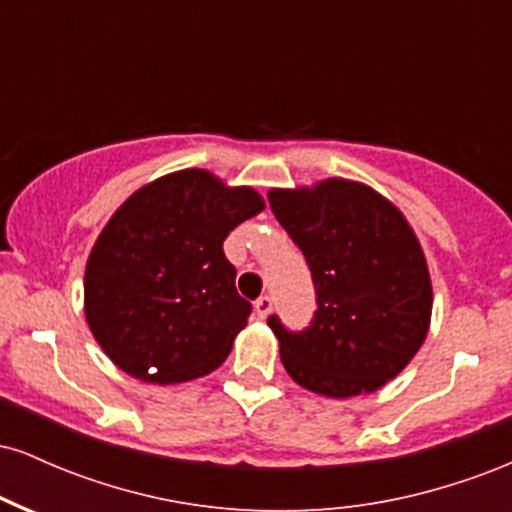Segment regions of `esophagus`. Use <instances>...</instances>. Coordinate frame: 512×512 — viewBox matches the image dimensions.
<instances>
[{"instance_id": "esophagus-1", "label": "esophagus", "mask_w": 512, "mask_h": 512, "mask_svg": "<svg viewBox=\"0 0 512 512\" xmlns=\"http://www.w3.org/2000/svg\"><path fill=\"white\" fill-rule=\"evenodd\" d=\"M272 308H274V298L272 296H260L255 301V313H257V317H267L269 313H272Z\"/></svg>"}]
</instances>
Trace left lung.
<instances>
[{
    "label": "left lung",
    "instance_id": "left-lung-1",
    "mask_svg": "<svg viewBox=\"0 0 512 512\" xmlns=\"http://www.w3.org/2000/svg\"><path fill=\"white\" fill-rule=\"evenodd\" d=\"M269 207L303 252L317 303L305 330L267 317L286 373L325 397L375 392L414 358L431 322L414 231L385 197L351 180L272 190Z\"/></svg>",
    "mask_w": 512,
    "mask_h": 512
}]
</instances>
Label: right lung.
<instances>
[{
    "label": "right lung",
    "mask_w": 512,
    "mask_h": 512,
    "mask_svg": "<svg viewBox=\"0 0 512 512\" xmlns=\"http://www.w3.org/2000/svg\"><path fill=\"white\" fill-rule=\"evenodd\" d=\"M264 209L250 187L180 170L115 211L86 264V320L115 366L146 383L216 370L252 313L223 240Z\"/></svg>",
    "instance_id": "add662e5"
}]
</instances>
